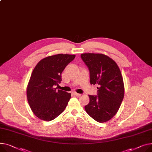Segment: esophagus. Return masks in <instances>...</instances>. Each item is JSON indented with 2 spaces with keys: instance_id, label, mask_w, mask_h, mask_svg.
<instances>
[{
  "instance_id": "esophagus-1",
  "label": "esophagus",
  "mask_w": 152,
  "mask_h": 152,
  "mask_svg": "<svg viewBox=\"0 0 152 152\" xmlns=\"http://www.w3.org/2000/svg\"><path fill=\"white\" fill-rule=\"evenodd\" d=\"M73 94H74V95H76V96H81V94H77V93L75 92H73Z\"/></svg>"
}]
</instances>
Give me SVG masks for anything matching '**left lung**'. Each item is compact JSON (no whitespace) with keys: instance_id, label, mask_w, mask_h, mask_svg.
<instances>
[{"instance_id":"left-lung-1","label":"left lung","mask_w":152,"mask_h":152,"mask_svg":"<svg viewBox=\"0 0 152 152\" xmlns=\"http://www.w3.org/2000/svg\"><path fill=\"white\" fill-rule=\"evenodd\" d=\"M90 72V83L98 84L97 95H88L87 113L99 123L106 122L117 113L124 97V84L114 60L103 54H82Z\"/></svg>"}]
</instances>
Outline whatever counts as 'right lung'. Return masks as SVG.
Here are the masks:
<instances>
[{
  "instance_id": "1",
  "label": "right lung",
  "mask_w": 152,
  "mask_h": 152,
  "mask_svg": "<svg viewBox=\"0 0 152 152\" xmlns=\"http://www.w3.org/2000/svg\"><path fill=\"white\" fill-rule=\"evenodd\" d=\"M75 55L56 54L43 58L34 68L27 88L28 104L34 114L45 121L54 120L61 114L71 94L58 90L61 74Z\"/></svg>"
}]
</instances>
